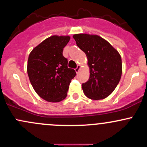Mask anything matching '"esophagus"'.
I'll list each match as a JSON object with an SVG mask.
<instances>
[{"instance_id":"1","label":"esophagus","mask_w":147,"mask_h":147,"mask_svg":"<svg viewBox=\"0 0 147 147\" xmlns=\"http://www.w3.org/2000/svg\"><path fill=\"white\" fill-rule=\"evenodd\" d=\"M81 67H82L81 65H77V67H76V68L75 69V72H76L77 73H78V72H80V69H81Z\"/></svg>"}]
</instances>
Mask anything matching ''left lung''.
<instances>
[{
  "instance_id": "left-lung-1",
  "label": "left lung",
  "mask_w": 147,
  "mask_h": 147,
  "mask_svg": "<svg viewBox=\"0 0 147 147\" xmlns=\"http://www.w3.org/2000/svg\"><path fill=\"white\" fill-rule=\"evenodd\" d=\"M73 38L86 54L89 67V79L82 84L84 93L92 100L105 99L114 91L121 77L120 54L98 35L79 33L74 35Z\"/></svg>"
}]
</instances>
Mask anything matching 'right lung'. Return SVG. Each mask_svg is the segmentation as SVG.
<instances>
[{
    "mask_svg": "<svg viewBox=\"0 0 147 147\" xmlns=\"http://www.w3.org/2000/svg\"><path fill=\"white\" fill-rule=\"evenodd\" d=\"M69 35H52L30 51L27 72L37 94L47 102H59L66 98L71 80L76 75L67 67L63 50L70 41Z\"/></svg>",
    "mask_w": 147,
    "mask_h": 147,
    "instance_id": "1",
    "label": "right lung"
}]
</instances>
